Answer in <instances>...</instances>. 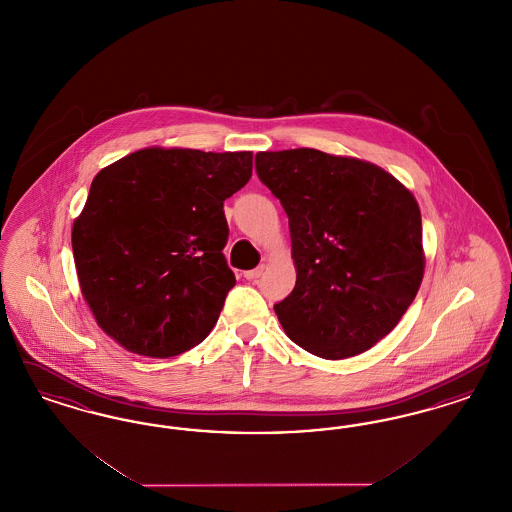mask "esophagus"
I'll return each mask as SVG.
<instances>
[{
	"mask_svg": "<svg viewBox=\"0 0 512 512\" xmlns=\"http://www.w3.org/2000/svg\"><path fill=\"white\" fill-rule=\"evenodd\" d=\"M263 270H265L263 265H261V267L251 268V270H245L244 278L245 280H257V278L263 274Z\"/></svg>",
	"mask_w": 512,
	"mask_h": 512,
	"instance_id": "1",
	"label": "esophagus"
}]
</instances>
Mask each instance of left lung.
Here are the masks:
<instances>
[{
  "instance_id": "left-lung-1",
  "label": "left lung",
  "mask_w": 512,
  "mask_h": 512,
  "mask_svg": "<svg viewBox=\"0 0 512 512\" xmlns=\"http://www.w3.org/2000/svg\"><path fill=\"white\" fill-rule=\"evenodd\" d=\"M255 169L290 220L295 288L274 305L288 338L338 361L397 326L424 276L418 203L393 174L311 147L259 151Z\"/></svg>"
}]
</instances>
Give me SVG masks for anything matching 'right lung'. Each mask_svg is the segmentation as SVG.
Wrapping results in <instances>:
<instances>
[{
  "mask_svg": "<svg viewBox=\"0 0 512 512\" xmlns=\"http://www.w3.org/2000/svg\"><path fill=\"white\" fill-rule=\"evenodd\" d=\"M251 169V151L146 147L96 174L74 265L99 328L126 351L167 359L209 336L236 284L224 199Z\"/></svg>",
  "mask_w": 512,
  "mask_h": 512,
  "instance_id": "add662e5",
  "label": "right lung"
}]
</instances>
